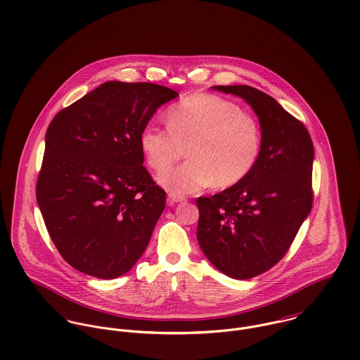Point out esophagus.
<instances>
[{
  "mask_svg": "<svg viewBox=\"0 0 360 360\" xmlns=\"http://www.w3.org/2000/svg\"><path fill=\"white\" fill-rule=\"evenodd\" d=\"M167 200H168L169 206H174V205H176L179 202H185L186 198L181 196V195H175V193H168V199Z\"/></svg>",
  "mask_w": 360,
  "mask_h": 360,
  "instance_id": "obj_1",
  "label": "esophagus"
}]
</instances>
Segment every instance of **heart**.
Segmentation results:
<instances>
[{"label": "heart", "instance_id": "b5f03b06", "mask_svg": "<svg viewBox=\"0 0 360 360\" xmlns=\"http://www.w3.org/2000/svg\"><path fill=\"white\" fill-rule=\"evenodd\" d=\"M167 127L146 124L141 147L148 165L167 172L184 154L191 158L160 182L176 193L210 186L231 188L256 167L263 135L259 121L242 108L210 93L184 97L165 111Z\"/></svg>", "mask_w": 360, "mask_h": 360}]
</instances>
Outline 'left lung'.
I'll use <instances>...</instances> for the list:
<instances>
[{"label": "left lung", "mask_w": 360, "mask_h": 360, "mask_svg": "<svg viewBox=\"0 0 360 360\" xmlns=\"http://www.w3.org/2000/svg\"><path fill=\"white\" fill-rule=\"evenodd\" d=\"M245 98L259 117L263 146L253 171L212 198H198V240L213 266L249 280L287 255L313 205L311 138L277 100L246 84L214 86Z\"/></svg>", "instance_id": "1"}]
</instances>
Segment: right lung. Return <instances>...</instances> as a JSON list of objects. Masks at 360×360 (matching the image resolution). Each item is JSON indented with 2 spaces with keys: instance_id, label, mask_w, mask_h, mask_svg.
<instances>
[{
  "instance_id": "right-lung-1",
  "label": "right lung",
  "mask_w": 360,
  "mask_h": 360,
  "mask_svg": "<svg viewBox=\"0 0 360 360\" xmlns=\"http://www.w3.org/2000/svg\"><path fill=\"white\" fill-rule=\"evenodd\" d=\"M178 93L105 82L49 125L36 199L51 240L80 273L111 280L132 269L165 207L144 168L141 132Z\"/></svg>"
}]
</instances>
